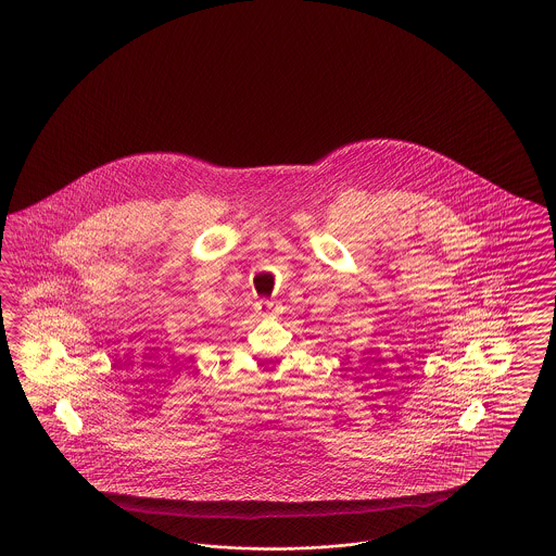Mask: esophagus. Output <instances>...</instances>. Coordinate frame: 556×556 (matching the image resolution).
Returning a JSON list of instances; mask_svg holds the SVG:
<instances>
[{
	"mask_svg": "<svg viewBox=\"0 0 556 556\" xmlns=\"http://www.w3.org/2000/svg\"><path fill=\"white\" fill-rule=\"evenodd\" d=\"M256 312L258 314H263V316H269L275 312V302H270V300H261V302H256Z\"/></svg>",
	"mask_w": 556,
	"mask_h": 556,
	"instance_id": "esophagus-1",
	"label": "esophagus"
}]
</instances>
